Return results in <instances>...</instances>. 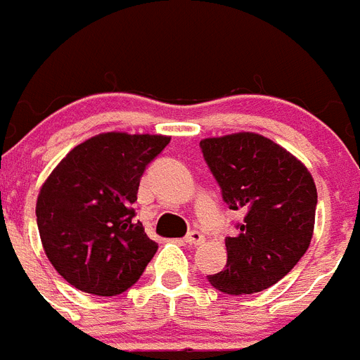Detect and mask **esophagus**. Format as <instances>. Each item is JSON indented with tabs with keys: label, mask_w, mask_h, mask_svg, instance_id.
I'll list each match as a JSON object with an SVG mask.
<instances>
[{
	"label": "esophagus",
	"mask_w": 360,
	"mask_h": 360,
	"mask_svg": "<svg viewBox=\"0 0 360 360\" xmlns=\"http://www.w3.org/2000/svg\"><path fill=\"white\" fill-rule=\"evenodd\" d=\"M185 242L190 244V246H200V244L205 242V236H203V233H200V231H190L188 235L185 236Z\"/></svg>",
	"instance_id": "obj_1"
}]
</instances>
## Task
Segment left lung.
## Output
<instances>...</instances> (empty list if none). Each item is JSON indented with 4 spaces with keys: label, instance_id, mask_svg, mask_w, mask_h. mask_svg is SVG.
<instances>
[{
    "label": "left lung",
    "instance_id": "obj_1",
    "mask_svg": "<svg viewBox=\"0 0 360 360\" xmlns=\"http://www.w3.org/2000/svg\"><path fill=\"white\" fill-rule=\"evenodd\" d=\"M200 146L227 207L244 216L238 233L226 238V270L207 279L231 296L266 290L309 250L318 201L311 172L259 133L212 136Z\"/></svg>",
    "mask_w": 360,
    "mask_h": 360
}]
</instances>
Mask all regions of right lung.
Here are the masks:
<instances>
[{
  "label": "right lung",
  "instance_id": "add662e5",
  "mask_svg": "<svg viewBox=\"0 0 360 360\" xmlns=\"http://www.w3.org/2000/svg\"><path fill=\"white\" fill-rule=\"evenodd\" d=\"M170 136L110 131L84 140L40 186L37 224L55 270L77 290L116 296L139 281L157 244L134 220L140 177Z\"/></svg>",
  "mask_w": 360,
  "mask_h": 360
}]
</instances>
